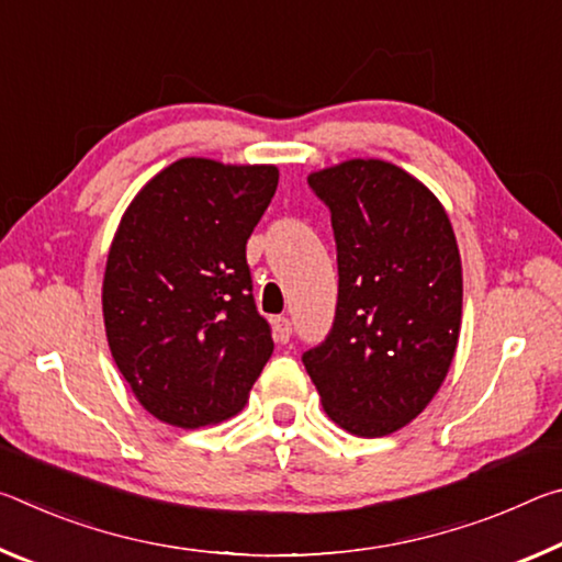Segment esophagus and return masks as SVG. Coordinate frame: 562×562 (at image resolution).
Returning <instances> with one entry per match:
<instances>
[{
	"label": "esophagus",
	"instance_id": "esophagus-1",
	"mask_svg": "<svg viewBox=\"0 0 562 562\" xmlns=\"http://www.w3.org/2000/svg\"><path fill=\"white\" fill-rule=\"evenodd\" d=\"M272 335H274V339L280 341V345H288L290 335H292L290 319H288V317H274V319H272Z\"/></svg>",
	"mask_w": 562,
	"mask_h": 562
}]
</instances>
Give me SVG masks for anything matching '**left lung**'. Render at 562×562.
<instances>
[{
  "label": "left lung",
  "mask_w": 562,
  "mask_h": 562,
  "mask_svg": "<svg viewBox=\"0 0 562 562\" xmlns=\"http://www.w3.org/2000/svg\"><path fill=\"white\" fill-rule=\"evenodd\" d=\"M337 240L335 325L302 355L327 416L379 439L439 392L461 331L463 274L449 215L429 188L379 158L310 173Z\"/></svg>",
  "instance_id": "obj_1"
}]
</instances>
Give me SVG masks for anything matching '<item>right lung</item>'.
Returning <instances> with one entry per match:
<instances>
[{"instance_id":"obj_1","label":"right lung","mask_w":562,"mask_h":562,"mask_svg":"<svg viewBox=\"0 0 562 562\" xmlns=\"http://www.w3.org/2000/svg\"><path fill=\"white\" fill-rule=\"evenodd\" d=\"M278 178V166L180 158L121 217L103 272V325L119 372L158 422H225L268 364L274 345L245 245Z\"/></svg>"}]
</instances>
